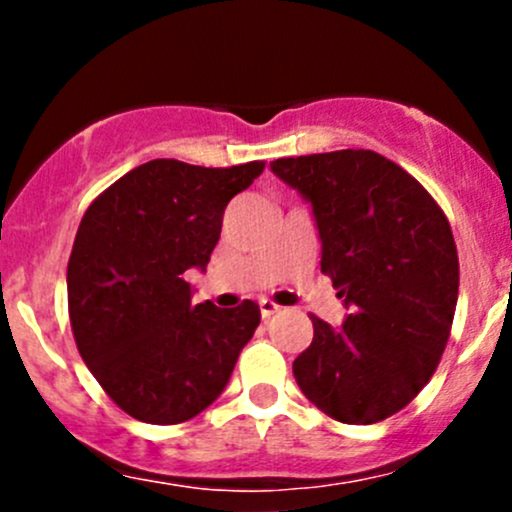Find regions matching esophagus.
<instances>
[{
  "label": "esophagus",
  "mask_w": 512,
  "mask_h": 512,
  "mask_svg": "<svg viewBox=\"0 0 512 512\" xmlns=\"http://www.w3.org/2000/svg\"><path fill=\"white\" fill-rule=\"evenodd\" d=\"M280 304H275L272 302V299H260V314H262V319H270L272 314H277L280 312Z\"/></svg>",
  "instance_id": "34e87169"
}]
</instances>
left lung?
Listing matches in <instances>:
<instances>
[{"instance_id": "8db88e82", "label": "left lung", "mask_w": 512, "mask_h": 512, "mask_svg": "<svg viewBox=\"0 0 512 512\" xmlns=\"http://www.w3.org/2000/svg\"><path fill=\"white\" fill-rule=\"evenodd\" d=\"M270 168L312 203L322 272L349 307L339 329L312 314L294 379L334 421H384L428 384L451 337L461 277L446 213L374 151L277 158Z\"/></svg>"}]
</instances>
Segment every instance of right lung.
<instances>
[{
	"instance_id": "right-lung-1",
	"label": "right lung",
	"mask_w": 512,
	"mask_h": 512,
	"mask_svg": "<svg viewBox=\"0 0 512 512\" xmlns=\"http://www.w3.org/2000/svg\"><path fill=\"white\" fill-rule=\"evenodd\" d=\"M265 160L203 168L156 158L89 205L66 270L76 347L128 416L173 426L223 394L260 324L252 299L232 309L190 302L185 270H205L232 198Z\"/></svg>"
}]
</instances>
